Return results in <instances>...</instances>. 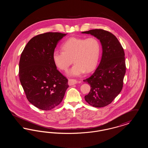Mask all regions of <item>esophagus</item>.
<instances>
[{
  "label": "esophagus",
  "instance_id": "esophagus-1",
  "mask_svg": "<svg viewBox=\"0 0 148 148\" xmlns=\"http://www.w3.org/2000/svg\"><path fill=\"white\" fill-rule=\"evenodd\" d=\"M77 80H74V79H69V80H68V85H73L75 84H77Z\"/></svg>",
  "mask_w": 148,
  "mask_h": 148
}]
</instances>
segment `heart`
I'll use <instances>...</instances> for the list:
<instances>
[{"label":"heart","instance_id":"obj_1","mask_svg":"<svg viewBox=\"0 0 148 148\" xmlns=\"http://www.w3.org/2000/svg\"><path fill=\"white\" fill-rule=\"evenodd\" d=\"M63 51L55 50L53 60L61 71H66L73 61L75 63L69 75L79 76L85 71L89 73L96 67L100 53V45L94 37L86 39L72 37L62 45Z\"/></svg>","mask_w":148,"mask_h":148}]
</instances>
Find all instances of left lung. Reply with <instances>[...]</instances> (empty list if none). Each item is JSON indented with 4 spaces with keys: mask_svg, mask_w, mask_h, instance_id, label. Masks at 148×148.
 Returning <instances> with one entry per match:
<instances>
[{
    "mask_svg": "<svg viewBox=\"0 0 148 148\" xmlns=\"http://www.w3.org/2000/svg\"><path fill=\"white\" fill-rule=\"evenodd\" d=\"M82 33L97 38L103 49L98 68L90 77L84 80L91 87L85 100L94 107H104L110 104L122 90L126 72L124 51L116 37L108 31L96 29Z\"/></svg>",
    "mask_w": 148,
    "mask_h": 148,
    "instance_id": "8db88e82",
    "label": "left lung"
}]
</instances>
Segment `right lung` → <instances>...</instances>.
Returning <instances> with one entry per match:
<instances>
[{
    "label": "right lung",
    "instance_id": "obj_1",
    "mask_svg": "<svg viewBox=\"0 0 148 148\" xmlns=\"http://www.w3.org/2000/svg\"><path fill=\"white\" fill-rule=\"evenodd\" d=\"M66 34L48 32L32 38L21 53L19 77L29 101L43 110L59 105L69 87L68 79L56 69L53 53Z\"/></svg>",
    "mask_w": 148,
    "mask_h": 148
}]
</instances>
